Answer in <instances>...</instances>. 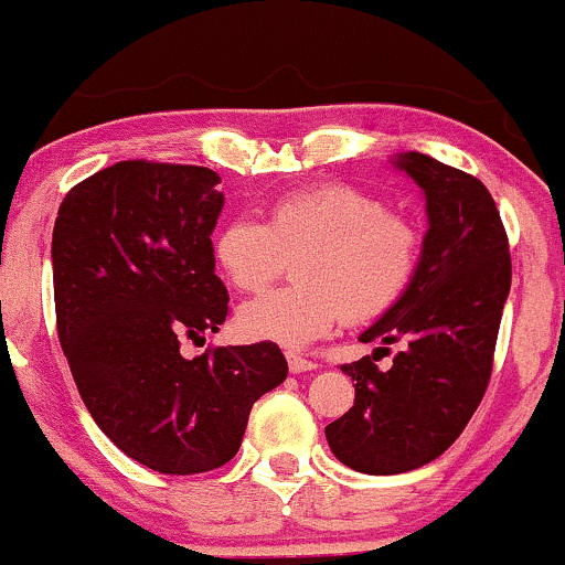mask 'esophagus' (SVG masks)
Returning <instances> with one entry per match:
<instances>
[{
	"mask_svg": "<svg viewBox=\"0 0 565 565\" xmlns=\"http://www.w3.org/2000/svg\"><path fill=\"white\" fill-rule=\"evenodd\" d=\"M288 366L292 374H302V372H313L316 364L310 362V359H302L298 354H288Z\"/></svg>",
	"mask_w": 565,
	"mask_h": 565,
	"instance_id": "34e87169",
	"label": "esophagus"
}]
</instances>
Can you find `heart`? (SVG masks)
I'll use <instances>...</instances> for the list:
<instances>
[{"mask_svg": "<svg viewBox=\"0 0 565 565\" xmlns=\"http://www.w3.org/2000/svg\"><path fill=\"white\" fill-rule=\"evenodd\" d=\"M214 255L244 292L263 290L296 257V285L244 302L236 329L252 341L306 349L343 318L374 321L405 298L420 265V232L377 195L329 183L275 201L267 222H226Z\"/></svg>", "mask_w": 565, "mask_h": 565, "instance_id": "1", "label": "heart"}]
</instances>
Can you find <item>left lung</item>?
Here are the masks:
<instances>
[{
	"label": "left lung",
	"mask_w": 565,
	"mask_h": 565,
	"mask_svg": "<svg viewBox=\"0 0 565 565\" xmlns=\"http://www.w3.org/2000/svg\"><path fill=\"white\" fill-rule=\"evenodd\" d=\"M425 195L428 232L405 298L359 341L399 343L390 370L370 356L343 364L354 407L326 425L333 456L362 473L430 463L461 436L484 397L512 263L492 193L477 178L423 152L390 160ZM374 356V354H372Z\"/></svg>",
	"instance_id": "8db88e82"
}]
</instances>
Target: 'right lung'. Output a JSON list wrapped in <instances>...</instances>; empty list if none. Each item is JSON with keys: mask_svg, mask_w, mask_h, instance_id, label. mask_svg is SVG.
I'll return each mask as SVG.
<instances>
[{"mask_svg": "<svg viewBox=\"0 0 565 565\" xmlns=\"http://www.w3.org/2000/svg\"><path fill=\"white\" fill-rule=\"evenodd\" d=\"M218 183L211 168L125 160L71 188L53 226L58 339L81 399L129 459L178 477L232 461L252 405L288 377L273 341L181 354L228 313L211 244Z\"/></svg>", "mask_w": 565, "mask_h": 565, "instance_id": "obj_1", "label": "right lung"}]
</instances>
